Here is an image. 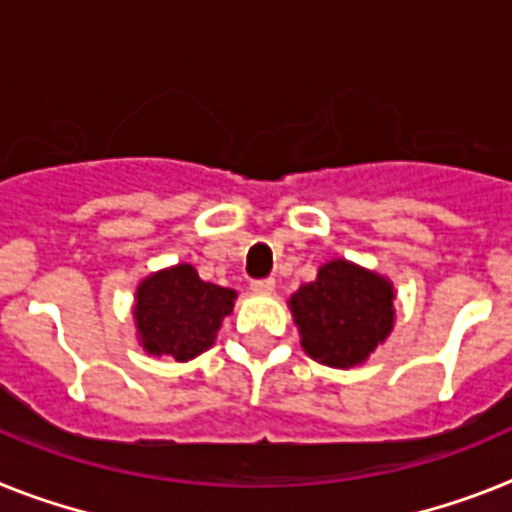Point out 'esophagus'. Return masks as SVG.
Masks as SVG:
<instances>
[{"label":"esophagus","mask_w":512,"mask_h":512,"mask_svg":"<svg viewBox=\"0 0 512 512\" xmlns=\"http://www.w3.org/2000/svg\"><path fill=\"white\" fill-rule=\"evenodd\" d=\"M249 289L255 291V294H270V291L276 289V281L273 278H257V281L249 283Z\"/></svg>","instance_id":"esophagus-1"}]
</instances>
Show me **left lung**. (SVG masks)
Masks as SVG:
<instances>
[{
	"label": "left lung",
	"mask_w": 512,
	"mask_h": 512,
	"mask_svg": "<svg viewBox=\"0 0 512 512\" xmlns=\"http://www.w3.org/2000/svg\"><path fill=\"white\" fill-rule=\"evenodd\" d=\"M393 283L380 273L330 260L312 283L289 299L302 349L328 367H356L390 336L395 322Z\"/></svg>",
	"instance_id": "8db88e82"
}]
</instances>
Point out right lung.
<instances>
[{
    "mask_svg": "<svg viewBox=\"0 0 512 512\" xmlns=\"http://www.w3.org/2000/svg\"><path fill=\"white\" fill-rule=\"evenodd\" d=\"M234 299V289L203 281L187 263L150 273L135 294L137 338L153 356L195 359L213 346Z\"/></svg>",
    "mask_w": 512,
    "mask_h": 512,
    "instance_id": "1",
    "label": "right lung"
}]
</instances>
